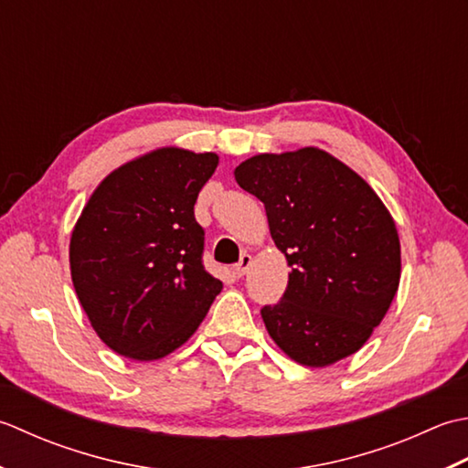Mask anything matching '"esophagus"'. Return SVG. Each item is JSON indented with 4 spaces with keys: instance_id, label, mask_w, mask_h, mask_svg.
I'll use <instances>...</instances> for the list:
<instances>
[{
    "instance_id": "obj_1",
    "label": "esophagus",
    "mask_w": 468,
    "mask_h": 468,
    "mask_svg": "<svg viewBox=\"0 0 468 468\" xmlns=\"http://www.w3.org/2000/svg\"><path fill=\"white\" fill-rule=\"evenodd\" d=\"M250 266H252V256L250 254H242L240 261L234 264V272L238 276H244L248 272V269H250Z\"/></svg>"
}]
</instances>
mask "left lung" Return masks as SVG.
Segmentation results:
<instances>
[{"label": "left lung", "instance_id": "obj_1", "mask_svg": "<svg viewBox=\"0 0 468 468\" xmlns=\"http://www.w3.org/2000/svg\"><path fill=\"white\" fill-rule=\"evenodd\" d=\"M234 177L264 204L291 266L282 299L261 311L272 341L307 367L356 354L399 284L392 214L364 177L319 147L254 155Z\"/></svg>", "mask_w": 468, "mask_h": 468}]
</instances>
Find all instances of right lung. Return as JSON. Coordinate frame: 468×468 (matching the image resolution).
<instances>
[{
	"mask_svg": "<svg viewBox=\"0 0 468 468\" xmlns=\"http://www.w3.org/2000/svg\"><path fill=\"white\" fill-rule=\"evenodd\" d=\"M216 154L159 147L127 161L89 197L70 236L72 284L92 329L135 361L194 335L222 282L204 271L194 206Z\"/></svg>",
	"mask_w": 468,
	"mask_h": 468,
	"instance_id": "obj_1",
	"label": "right lung"
}]
</instances>
